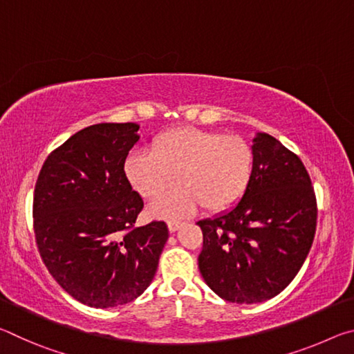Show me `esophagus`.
Here are the masks:
<instances>
[{
    "instance_id": "obj_1",
    "label": "esophagus",
    "mask_w": 354,
    "mask_h": 354,
    "mask_svg": "<svg viewBox=\"0 0 354 354\" xmlns=\"http://www.w3.org/2000/svg\"><path fill=\"white\" fill-rule=\"evenodd\" d=\"M167 225H169V231L170 232H176L184 223H183V221H178V220H170Z\"/></svg>"
}]
</instances>
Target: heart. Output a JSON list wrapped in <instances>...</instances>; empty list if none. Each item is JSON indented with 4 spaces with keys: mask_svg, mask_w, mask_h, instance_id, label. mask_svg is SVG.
<instances>
[{
    "mask_svg": "<svg viewBox=\"0 0 354 354\" xmlns=\"http://www.w3.org/2000/svg\"><path fill=\"white\" fill-rule=\"evenodd\" d=\"M253 149L242 137L196 128H176L159 134L151 153L134 151L124 162V173L136 192L156 200L153 215L176 218L205 206L207 212H223L236 206L253 175Z\"/></svg>",
    "mask_w": 354,
    "mask_h": 354,
    "instance_id": "obj_1",
    "label": "heart"
}]
</instances>
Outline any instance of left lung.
Here are the masks:
<instances>
[{
	"mask_svg": "<svg viewBox=\"0 0 354 354\" xmlns=\"http://www.w3.org/2000/svg\"><path fill=\"white\" fill-rule=\"evenodd\" d=\"M253 175L241 201L198 221L203 279L220 298L253 304L277 297L313 247L317 201L297 154L266 133L253 139Z\"/></svg>",
	"mask_w": 354,
	"mask_h": 354,
	"instance_id": "left-lung-1",
	"label": "left lung"
}]
</instances>
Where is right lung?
<instances>
[{
  "mask_svg": "<svg viewBox=\"0 0 354 354\" xmlns=\"http://www.w3.org/2000/svg\"><path fill=\"white\" fill-rule=\"evenodd\" d=\"M137 123H98L48 156L34 190L39 253L57 284L82 304L107 309L140 297L158 270L169 227H136L143 200L124 173Z\"/></svg>",
  "mask_w": 354,
  "mask_h": 354,
  "instance_id": "1",
  "label": "right lung"
}]
</instances>
